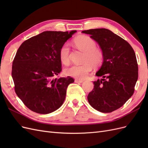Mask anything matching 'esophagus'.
<instances>
[{
	"mask_svg": "<svg viewBox=\"0 0 148 148\" xmlns=\"http://www.w3.org/2000/svg\"><path fill=\"white\" fill-rule=\"evenodd\" d=\"M75 82L77 83H82L83 82V80L82 79H75Z\"/></svg>",
	"mask_w": 148,
	"mask_h": 148,
	"instance_id": "1",
	"label": "esophagus"
}]
</instances>
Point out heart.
<instances>
[{"instance_id":"heart-1","label":"heart","mask_w":148,"mask_h":148,"mask_svg":"<svg viewBox=\"0 0 148 148\" xmlns=\"http://www.w3.org/2000/svg\"><path fill=\"white\" fill-rule=\"evenodd\" d=\"M73 44L79 50L84 52V64L73 65L65 70V75L78 79H84L92 69L102 65L104 54L100 49L96 47V42L88 36L81 35L73 39ZM70 47L68 43L62 46L59 51V58L64 65L70 63Z\"/></svg>"}]
</instances>
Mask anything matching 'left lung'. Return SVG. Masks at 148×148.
<instances>
[{
    "label": "left lung",
    "instance_id": "obj_1",
    "mask_svg": "<svg viewBox=\"0 0 148 148\" xmlns=\"http://www.w3.org/2000/svg\"><path fill=\"white\" fill-rule=\"evenodd\" d=\"M99 44L104 54L101 77L94 82L88 101L94 109L104 113L119 109L132 97L138 78L135 53L128 42L109 29L97 28L82 31Z\"/></svg>",
    "mask_w": 148,
    "mask_h": 148
}]
</instances>
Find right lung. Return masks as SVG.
Returning <instances> with one entry per match:
<instances>
[{"instance_id": "right-lung-1", "label": "right lung", "mask_w": 148, "mask_h": 148, "mask_svg": "<svg viewBox=\"0 0 148 148\" xmlns=\"http://www.w3.org/2000/svg\"><path fill=\"white\" fill-rule=\"evenodd\" d=\"M76 32L44 31L24 41L18 49L12 77L16 95L31 110L47 114L64 103L66 88L74 79L53 77L62 71L60 47Z\"/></svg>"}]
</instances>
